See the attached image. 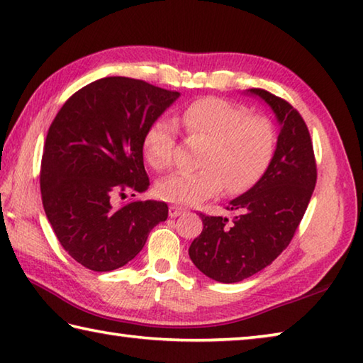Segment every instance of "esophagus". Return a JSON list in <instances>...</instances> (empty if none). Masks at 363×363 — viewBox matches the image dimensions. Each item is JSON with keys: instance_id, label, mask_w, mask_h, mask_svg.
I'll use <instances>...</instances> for the list:
<instances>
[{"instance_id": "obj_1", "label": "esophagus", "mask_w": 363, "mask_h": 363, "mask_svg": "<svg viewBox=\"0 0 363 363\" xmlns=\"http://www.w3.org/2000/svg\"><path fill=\"white\" fill-rule=\"evenodd\" d=\"M185 212L183 211L182 207H177V206H172L170 208H169V217L170 218H177V217H180V215Z\"/></svg>"}]
</instances>
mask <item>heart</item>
Returning <instances> with one entry per match:
<instances>
[{"instance_id": "b5f03b06", "label": "heart", "mask_w": 363, "mask_h": 363, "mask_svg": "<svg viewBox=\"0 0 363 363\" xmlns=\"http://www.w3.org/2000/svg\"><path fill=\"white\" fill-rule=\"evenodd\" d=\"M182 123L193 135L208 138L202 155L204 169L177 172L156 185L161 199L174 204L196 206L217 196L225 186L240 193L264 174L276 150V129L264 116H250L249 108L218 97L189 104ZM177 133L165 119H157L143 135V155L155 170L174 164Z\"/></svg>"}]
</instances>
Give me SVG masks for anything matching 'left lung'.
<instances>
[{
    "label": "left lung",
    "instance_id": "1",
    "mask_svg": "<svg viewBox=\"0 0 363 363\" xmlns=\"http://www.w3.org/2000/svg\"><path fill=\"white\" fill-rule=\"evenodd\" d=\"M262 99L279 124L274 155L262 178L230 202L238 215L202 218V233L189 245V258L202 274L234 284L257 274L287 249L313 196L317 169L306 124L289 101L263 89H247Z\"/></svg>",
    "mask_w": 363,
    "mask_h": 363
}]
</instances>
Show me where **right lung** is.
<instances>
[{"instance_id":"obj_1","label":"right lung","mask_w":363,"mask_h":363,"mask_svg":"<svg viewBox=\"0 0 363 363\" xmlns=\"http://www.w3.org/2000/svg\"><path fill=\"white\" fill-rule=\"evenodd\" d=\"M178 97L110 76L73 94L50 124L41 161L44 212L63 249L84 268L106 272L127 264L167 220L165 202L114 206L113 198L148 189L143 135Z\"/></svg>"}]
</instances>
